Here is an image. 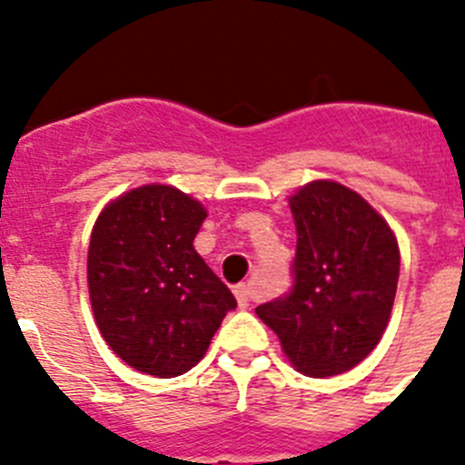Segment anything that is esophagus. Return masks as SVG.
Listing matches in <instances>:
<instances>
[{"instance_id": "obj_1", "label": "esophagus", "mask_w": 465, "mask_h": 465, "mask_svg": "<svg viewBox=\"0 0 465 465\" xmlns=\"http://www.w3.org/2000/svg\"><path fill=\"white\" fill-rule=\"evenodd\" d=\"M233 294H236V301L241 308H245V305H250V299H252V287H250L248 282H241L233 287Z\"/></svg>"}]
</instances>
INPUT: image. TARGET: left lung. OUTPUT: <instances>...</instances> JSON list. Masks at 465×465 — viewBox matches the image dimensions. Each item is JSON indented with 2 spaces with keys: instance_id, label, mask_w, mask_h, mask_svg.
I'll return each instance as SVG.
<instances>
[{
  "instance_id": "8db88e82",
  "label": "left lung",
  "mask_w": 465,
  "mask_h": 465,
  "mask_svg": "<svg viewBox=\"0 0 465 465\" xmlns=\"http://www.w3.org/2000/svg\"><path fill=\"white\" fill-rule=\"evenodd\" d=\"M296 254L287 294L259 305L296 371L311 378L345 373L373 352L387 329L399 245L357 192L315 181L290 199Z\"/></svg>"
}]
</instances>
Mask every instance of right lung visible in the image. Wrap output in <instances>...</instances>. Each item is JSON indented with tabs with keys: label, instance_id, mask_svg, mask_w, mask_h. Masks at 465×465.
<instances>
[{
	"label": "right lung",
	"instance_id": "right-lung-1",
	"mask_svg": "<svg viewBox=\"0 0 465 465\" xmlns=\"http://www.w3.org/2000/svg\"><path fill=\"white\" fill-rule=\"evenodd\" d=\"M203 220L202 203L181 190L145 185L104 208L92 229L94 320L113 352L141 373H187L236 308L227 284L192 245Z\"/></svg>",
	"mask_w": 465,
	"mask_h": 465
}]
</instances>
